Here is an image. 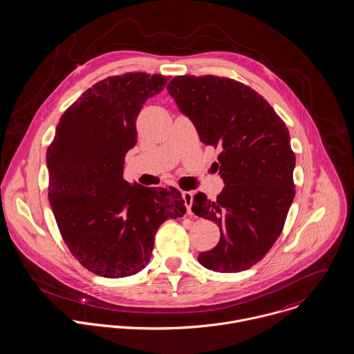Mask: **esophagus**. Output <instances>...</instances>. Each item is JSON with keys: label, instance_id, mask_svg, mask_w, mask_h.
I'll list each match as a JSON object with an SVG mask.
<instances>
[{"label": "esophagus", "instance_id": "1", "mask_svg": "<svg viewBox=\"0 0 354 354\" xmlns=\"http://www.w3.org/2000/svg\"><path fill=\"white\" fill-rule=\"evenodd\" d=\"M193 193L192 192H183L182 193V197H183V200H185V205H186V208H187V212L189 214H192V205H193Z\"/></svg>", "mask_w": 354, "mask_h": 354}]
</instances>
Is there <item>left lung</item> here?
Segmentation results:
<instances>
[{"instance_id": "1", "label": "left lung", "mask_w": 354, "mask_h": 354, "mask_svg": "<svg viewBox=\"0 0 354 354\" xmlns=\"http://www.w3.org/2000/svg\"><path fill=\"white\" fill-rule=\"evenodd\" d=\"M167 88L201 142L220 150L225 186L214 201L197 193L192 207L218 225L220 241L198 261L216 272L249 270L279 238L295 196L288 130L259 93L234 79L183 75Z\"/></svg>"}]
</instances>
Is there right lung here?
<instances>
[{"label": "right lung", "instance_id": "right-lung-1", "mask_svg": "<svg viewBox=\"0 0 354 354\" xmlns=\"http://www.w3.org/2000/svg\"><path fill=\"white\" fill-rule=\"evenodd\" d=\"M167 80L145 72L100 80L64 112L48 149V196L60 234L72 256L95 275L138 274L150 260L158 227L186 213L178 189L130 185L123 178L142 106Z\"/></svg>", "mask_w": 354, "mask_h": 354}]
</instances>
